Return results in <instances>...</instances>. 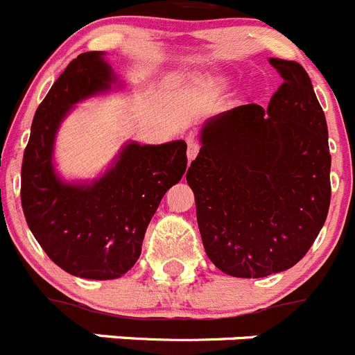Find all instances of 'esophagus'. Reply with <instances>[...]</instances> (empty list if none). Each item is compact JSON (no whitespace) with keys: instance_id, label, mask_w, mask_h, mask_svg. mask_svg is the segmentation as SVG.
Wrapping results in <instances>:
<instances>
[{"instance_id":"1","label":"esophagus","mask_w":355,"mask_h":355,"mask_svg":"<svg viewBox=\"0 0 355 355\" xmlns=\"http://www.w3.org/2000/svg\"><path fill=\"white\" fill-rule=\"evenodd\" d=\"M199 149H200V146H199V142H197V140H193V139L188 140V149H187L188 162H192V159H196V156L199 155Z\"/></svg>"}]
</instances>
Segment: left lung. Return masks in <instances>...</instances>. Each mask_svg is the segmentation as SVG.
<instances>
[{
	"label": "left lung",
	"mask_w": 355,
	"mask_h": 355,
	"mask_svg": "<svg viewBox=\"0 0 355 355\" xmlns=\"http://www.w3.org/2000/svg\"><path fill=\"white\" fill-rule=\"evenodd\" d=\"M283 83L268 108L241 105L208 119L187 172L213 265L266 277L306 256L331 205L324 110L297 62L270 58Z\"/></svg>",
	"instance_id": "8db88e82"
}]
</instances>
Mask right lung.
<instances>
[{
    "label": "right lung",
    "instance_id": "obj_1",
    "mask_svg": "<svg viewBox=\"0 0 355 355\" xmlns=\"http://www.w3.org/2000/svg\"><path fill=\"white\" fill-rule=\"evenodd\" d=\"M122 83L103 51L81 53L53 83L33 117L21 168L28 227L62 270L83 279H117L142 252L159 200L187 171V142L122 146L92 181H64L53 153L58 128L74 105Z\"/></svg>",
    "mask_w": 355,
    "mask_h": 355
}]
</instances>
